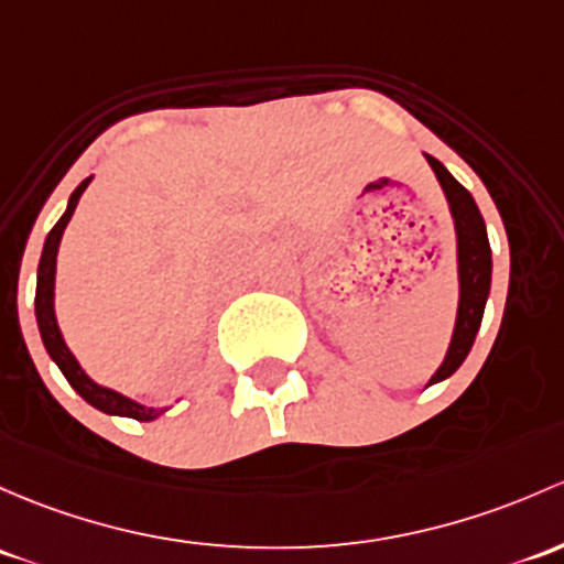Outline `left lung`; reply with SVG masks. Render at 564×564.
<instances>
[{"instance_id":"obj_1","label":"left lung","mask_w":564,"mask_h":564,"mask_svg":"<svg viewBox=\"0 0 564 564\" xmlns=\"http://www.w3.org/2000/svg\"><path fill=\"white\" fill-rule=\"evenodd\" d=\"M424 159L430 162L432 173L446 194L448 210H452L456 232V278H459V302H456L452 340H448L441 367L426 381V387H432V383L446 381L459 370L462 361L470 354L478 329H481L484 307L491 289V248L484 216L473 194L435 156L424 153Z\"/></svg>"}]
</instances>
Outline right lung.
<instances>
[{
  "instance_id": "right-lung-1",
  "label": "right lung",
  "mask_w": 564,
  "mask_h": 564,
  "mask_svg": "<svg viewBox=\"0 0 564 564\" xmlns=\"http://www.w3.org/2000/svg\"><path fill=\"white\" fill-rule=\"evenodd\" d=\"M91 177L80 183L78 188L69 197L67 210L64 216L58 218L56 227L51 229L45 237L43 246V257H40V267H37V294H34V316H37V329L40 337H43V346L47 351V357L56 361V367L62 370V376L67 378L69 387H73L83 400L88 402L97 411L108 413V416H123V419H138V422H153V419L162 416L164 411H170L167 405L164 408H151L142 405V402L132 400V397L121 394V391L102 387V383L94 381L86 370L80 367L78 357L69 351L67 340H64L62 327H58L56 318V257H58V246H62L64 229H67L69 218H73L75 207H78L83 192L88 188Z\"/></svg>"
}]
</instances>
